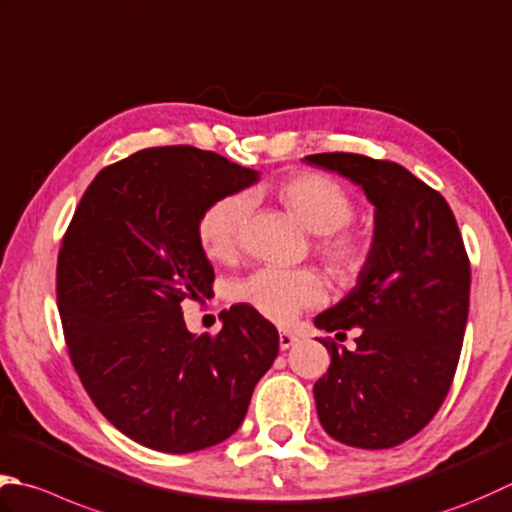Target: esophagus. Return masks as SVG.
Returning <instances> with one entry per match:
<instances>
[{
  "label": "esophagus",
  "mask_w": 512,
  "mask_h": 512,
  "mask_svg": "<svg viewBox=\"0 0 512 512\" xmlns=\"http://www.w3.org/2000/svg\"><path fill=\"white\" fill-rule=\"evenodd\" d=\"M297 337L293 333H288V330H279V348L288 350L290 346H295Z\"/></svg>",
  "instance_id": "34e87169"
}]
</instances>
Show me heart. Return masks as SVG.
I'll list each match as a JSON object with an SVG mask.
<instances>
[{
  "mask_svg": "<svg viewBox=\"0 0 512 512\" xmlns=\"http://www.w3.org/2000/svg\"><path fill=\"white\" fill-rule=\"evenodd\" d=\"M282 204L302 222L310 233L322 235L319 255L339 277H353L366 262V242L359 235L342 233L353 219L355 204L348 190L333 177L302 173L286 179L277 190ZM250 210L246 195H226L210 204L199 219L197 235L210 259L235 255L242 239ZM242 302L273 322H290L304 308L326 302L328 288L324 277L313 268H275L262 266L239 279L233 288Z\"/></svg>",
  "mask_w": 512,
  "mask_h": 512,
  "instance_id": "obj_1",
  "label": "heart"
}]
</instances>
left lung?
<instances>
[{
	"instance_id": "1",
	"label": "left lung",
	"mask_w": 512,
	"mask_h": 512,
	"mask_svg": "<svg viewBox=\"0 0 512 512\" xmlns=\"http://www.w3.org/2000/svg\"><path fill=\"white\" fill-rule=\"evenodd\" d=\"M342 175L375 206L373 242L350 293L315 317L328 333L357 326V348L330 353L315 384L326 433L346 446L393 448L442 406L462 353L470 264L446 199L404 166L355 153L304 157Z\"/></svg>"
}]
</instances>
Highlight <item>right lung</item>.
<instances>
[{
    "label": "right lung",
    "mask_w": 512,
    "mask_h": 512,
    "mask_svg": "<svg viewBox=\"0 0 512 512\" xmlns=\"http://www.w3.org/2000/svg\"><path fill=\"white\" fill-rule=\"evenodd\" d=\"M259 182L253 168L193 146L146 148L99 170L57 259L70 359L110 424L162 453L222 444L273 366L277 328L246 304L217 337L190 333L184 299L215 273L197 226L217 199Z\"/></svg>",
    "instance_id": "add662e5"
}]
</instances>
